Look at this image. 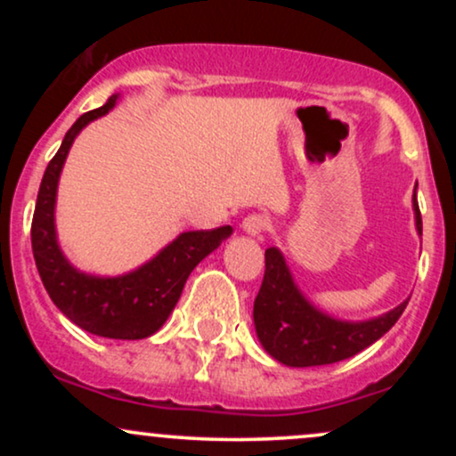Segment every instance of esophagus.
Instances as JSON below:
<instances>
[{"mask_svg":"<svg viewBox=\"0 0 456 456\" xmlns=\"http://www.w3.org/2000/svg\"><path fill=\"white\" fill-rule=\"evenodd\" d=\"M268 227H270V221L268 216H264V214H248V216L242 221V229L248 235H261Z\"/></svg>","mask_w":456,"mask_h":456,"instance_id":"1","label":"esophagus"}]
</instances>
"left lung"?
<instances>
[{
  "instance_id": "1",
  "label": "left lung",
  "mask_w": 456,
  "mask_h": 456,
  "mask_svg": "<svg viewBox=\"0 0 456 456\" xmlns=\"http://www.w3.org/2000/svg\"><path fill=\"white\" fill-rule=\"evenodd\" d=\"M416 229L422 235V218L413 195ZM407 300L386 315L369 322H341L315 308L297 289L279 248L265 250V274L253 319L259 343L272 358L287 366H322L341 362L373 345L399 322Z\"/></svg>"
}]
</instances>
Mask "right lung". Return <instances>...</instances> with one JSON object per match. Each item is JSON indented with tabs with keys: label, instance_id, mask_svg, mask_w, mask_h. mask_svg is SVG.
<instances>
[{
	"label": "right lung",
	"instance_id": "1",
	"mask_svg": "<svg viewBox=\"0 0 456 456\" xmlns=\"http://www.w3.org/2000/svg\"><path fill=\"white\" fill-rule=\"evenodd\" d=\"M118 98L115 94L102 107L83 113L51 159L36 199L31 250L46 294L72 323L96 337L137 341L160 330L180 300L191 272L199 261L216 250L233 229L224 224L208 232L180 233L154 259L122 276H92L70 265L55 233L57 182L77 134L94 119L111 111Z\"/></svg>",
	"mask_w": 456,
	"mask_h": 456
}]
</instances>
